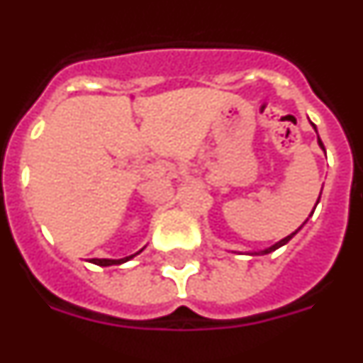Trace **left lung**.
I'll return each mask as SVG.
<instances>
[{
  "instance_id": "left-lung-1",
  "label": "left lung",
  "mask_w": 363,
  "mask_h": 363,
  "mask_svg": "<svg viewBox=\"0 0 363 363\" xmlns=\"http://www.w3.org/2000/svg\"><path fill=\"white\" fill-rule=\"evenodd\" d=\"M313 127H314V123H313ZM314 130H316V127H314ZM318 143H320V147H322V149L325 150V147H323V143H322V140H320V138H318ZM320 194H322V191H320ZM318 200H320V198H318ZM316 203H318V201H316ZM313 213H314V211H313ZM306 221H307V220H306ZM306 221H303V223H306ZM303 223H301V227H303ZM301 227H298V229L294 230L293 234H289V236H285L284 240H280V242H278V243H274V245H271V247H269V249H264V251H259V252H249V255H269V252L277 251V249H280L281 245H285V243H289V240L293 238L294 234H296L298 230L301 229Z\"/></svg>"
}]
</instances>
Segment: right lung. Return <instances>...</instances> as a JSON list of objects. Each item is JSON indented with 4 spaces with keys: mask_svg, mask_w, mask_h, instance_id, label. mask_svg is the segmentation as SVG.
I'll return each instance as SVG.
<instances>
[{
    "mask_svg": "<svg viewBox=\"0 0 363 363\" xmlns=\"http://www.w3.org/2000/svg\"><path fill=\"white\" fill-rule=\"evenodd\" d=\"M140 252L142 251H138L136 255H140ZM136 255H130V256H125V258H120V259H98V258H94L92 259V264H96V265H101V267H108V265H120V264H125V262H129L130 258H134V256Z\"/></svg>",
    "mask_w": 363,
    "mask_h": 363,
    "instance_id": "add662e5",
    "label": "right lung"
}]
</instances>
